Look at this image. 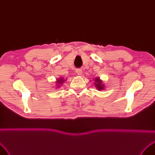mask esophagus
Segmentation results:
<instances>
[{
  "label": "esophagus",
  "instance_id": "esophagus-1",
  "mask_svg": "<svg viewBox=\"0 0 155 155\" xmlns=\"http://www.w3.org/2000/svg\"><path fill=\"white\" fill-rule=\"evenodd\" d=\"M76 72H77V74H78V75H81V74H82V70L81 69H77Z\"/></svg>",
  "mask_w": 155,
  "mask_h": 155
}]
</instances>
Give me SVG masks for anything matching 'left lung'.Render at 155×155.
<instances>
[{"instance_id":"1","label":"left lung","mask_w":155,"mask_h":155,"mask_svg":"<svg viewBox=\"0 0 155 155\" xmlns=\"http://www.w3.org/2000/svg\"><path fill=\"white\" fill-rule=\"evenodd\" d=\"M95 84L97 86V88L98 89H100V90H102V89H104V84H102L101 81H100L99 78H95Z\"/></svg>"}]
</instances>
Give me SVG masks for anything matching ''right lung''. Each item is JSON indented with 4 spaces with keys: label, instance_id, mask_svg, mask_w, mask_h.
<instances>
[{
    "label": "right lung",
    "instance_id": "right-lung-1",
    "mask_svg": "<svg viewBox=\"0 0 155 155\" xmlns=\"http://www.w3.org/2000/svg\"><path fill=\"white\" fill-rule=\"evenodd\" d=\"M58 82H57V84H62V82H64V80H63V78H61V79H58Z\"/></svg>",
    "mask_w": 155,
    "mask_h": 155
}]
</instances>
